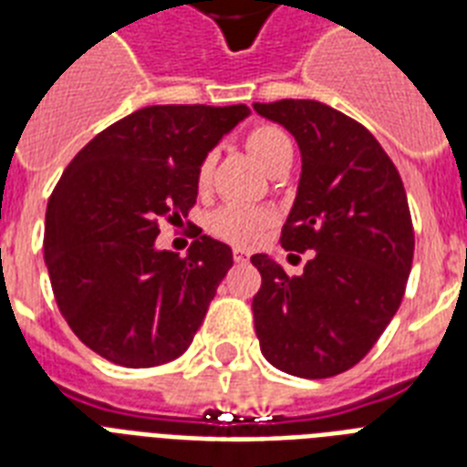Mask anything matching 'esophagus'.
Here are the masks:
<instances>
[{
  "instance_id": "1",
  "label": "esophagus",
  "mask_w": 467,
  "mask_h": 467,
  "mask_svg": "<svg viewBox=\"0 0 467 467\" xmlns=\"http://www.w3.org/2000/svg\"><path fill=\"white\" fill-rule=\"evenodd\" d=\"M234 262H237V264H247L249 262V252H247V249H234Z\"/></svg>"
}]
</instances>
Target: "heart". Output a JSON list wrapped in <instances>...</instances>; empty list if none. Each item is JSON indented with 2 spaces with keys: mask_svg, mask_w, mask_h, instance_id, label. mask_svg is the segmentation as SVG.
Returning a JSON list of instances; mask_svg holds the SVG:
<instances>
[{
  "mask_svg": "<svg viewBox=\"0 0 467 467\" xmlns=\"http://www.w3.org/2000/svg\"><path fill=\"white\" fill-rule=\"evenodd\" d=\"M247 150L269 174H274L285 161H293L291 138L276 126L254 128L247 135ZM213 161H215V157L205 155L201 164H198V189H205L208 182H211ZM271 223H274L271 211H266V208H252V205H223V208H218L208 218L211 233L220 237V240L230 242V244H237V247L254 244Z\"/></svg>",
  "mask_w": 467,
  "mask_h": 467,
  "instance_id": "obj_1",
  "label": "heart"
}]
</instances>
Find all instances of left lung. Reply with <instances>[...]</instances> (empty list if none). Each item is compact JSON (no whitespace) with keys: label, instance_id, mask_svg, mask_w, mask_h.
I'll return each instance as SVG.
<instances>
[{"label":"left lung","instance_id":"1","mask_svg":"<svg viewBox=\"0 0 467 467\" xmlns=\"http://www.w3.org/2000/svg\"><path fill=\"white\" fill-rule=\"evenodd\" d=\"M254 111L298 142L303 169L281 247L312 252L300 276L252 256L262 274L252 300L259 347L288 376H339L402 303L414 254L405 186L380 142L332 106L284 99Z\"/></svg>","mask_w":467,"mask_h":467}]
</instances>
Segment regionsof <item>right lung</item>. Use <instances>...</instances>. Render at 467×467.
<instances>
[{"instance_id":"add662e5","label":"right lung","mask_w":467,"mask_h":467,"mask_svg":"<svg viewBox=\"0 0 467 467\" xmlns=\"http://www.w3.org/2000/svg\"><path fill=\"white\" fill-rule=\"evenodd\" d=\"M249 113L244 104L148 106L62 171L46 211V266L69 329L106 361L150 368L193 341L233 249L198 234L182 259L155 240L161 220L186 218L198 164Z\"/></svg>"}]
</instances>
